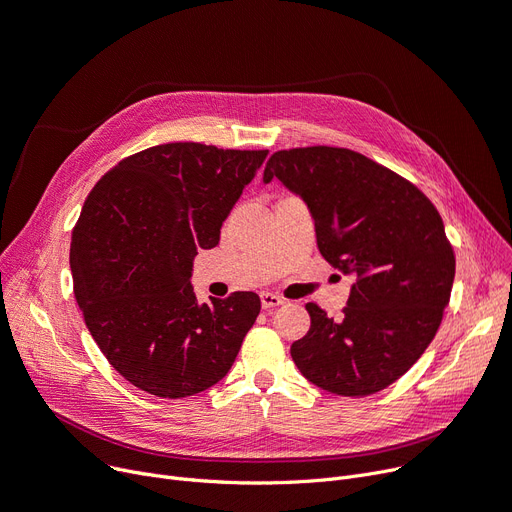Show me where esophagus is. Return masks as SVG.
I'll use <instances>...</instances> for the list:
<instances>
[{"label":"esophagus","mask_w":512,"mask_h":512,"mask_svg":"<svg viewBox=\"0 0 512 512\" xmlns=\"http://www.w3.org/2000/svg\"><path fill=\"white\" fill-rule=\"evenodd\" d=\"M260 302H262V308L264 310H271V308H277L283 304V298L281 296H275V294H269V291H264V294H260Z\"/></svg>","instance_id":"obj_1"}]
</instances>
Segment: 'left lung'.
I'll return each instance as SVG.
<instances>
[{
  "mask_svg": "<svg viewBox=\"0 0 512 512\" xmlns=\"http://www.w3.org/2000/svg\"><path fill=\"white\" fill-rule=\"evenodd\" d=\"M273 179L308 206L323 258L354 277L339 319L306 304L310 329L291 358L325 392H381L421 358L450 300L456 260L440 212L415 185L346 148L275 152L262 181Z\"/></svg>",
  "mask_w": 512,
  "mask_h": 512,
  "instance_id": "left-lung-1",
  "label": "left lung"
}]
</instances>
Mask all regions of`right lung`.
Returning <instances> with one entry per match:
<instances>
[{
	"label": "right lung",
	"instance_id": "right-lung-1",
	"mask_svg": "<svg viewBox=\"0 0 512 512\" xmlns=\"http://www.w3.org/2000/svg\"><path fill=\"white\" fill-rule=\"evenodd\" d=\"M266 150L164 143L118 162L83 204L70 271L85 325L112 367L158 398L221 381L260 312L254 291L200 304L198 250L218 246L225 218Z\"/></svg>",
	"mask_w": 512,
	"mask_h": 512
}]
</instances>
